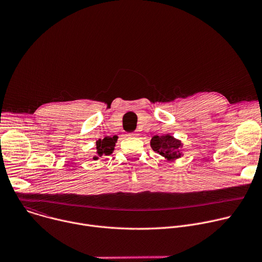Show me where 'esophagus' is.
<instances>
[{
  "label": "esophagus",
  "instance_id": "esophagus-1",
  "mask_svg": "<svg viewBox=\"0 0 262 262\" xmlns=\"http://www.w3.org/2000/svg\"><path fill=\"white\" fill-rule=\"evenodd\" d=\"M129 137H138L139 135L138 134H135V133H132V134H128Z\"/></svg>",
  "mask_w": 262,
  "mask_h": 262
}]
</instances>
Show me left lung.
<instances>
[{"mask_svg":"<svg viewBox=\"0 0 262 262\" xmlns=\"http://www.w3.org/2000/svg\"><path fill=\"white\" fill-rule=\"evenodd\" d=\"M150 146L156 152L171 162L183 156L181 152V148L183 146L182 142L169 134L152 137Z\"/></svg>","mask_w":262,"mask_h":262,"instance_id":"8db88e82","label":"left lung"}]
</instances>
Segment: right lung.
<instances>
[{
  "label": "right lung",
  "instance_id": "1",
  "mask_svg": "<svg viewBox=\"0 0 262 262\" xmlns=\"http://www.w3.org/2000/svg\"><path fill=\"white\" fill-rule=\"evenodd\" d=\"M116 142L117 139L115 137H105L102 140L99 139L96 141V156H94L93 160H98L99 157L110 156L113 154Z\"/></svg>",
  "mask_w": 262,
  "mask_h": 262
}]
</instances>
